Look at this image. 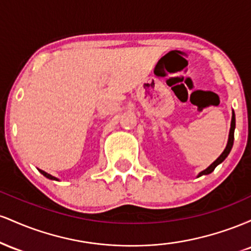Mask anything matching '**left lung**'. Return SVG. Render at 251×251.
<instances>
[{
	"label": "left lung",
	"instance_id": "8db88e82",
	"mask_svg": "<svg viewBox=\"0 0 251 251\" xmlns=\"http://www.w3.org/2000/svg\"><path fill=\"white\" fill-rule=\"evenodd\" d=\"M235 126H236V120H235V113L234 111H232V117H231V126H230V132H229V139H227V144L226 146V149H224V151L222 152V154L220 157L217 158V159L215 160L214 163L211 164V165L209 166V168H206L204 171H201L200 175H198V177H201V176L203 175H209L211 174L212 171H214L215 168L217 165H220V164L223 162L224 159L227 157V154L230 153V151H231L232 149V145H234V132H235Z\"/></svg>",
	"mask_w": 251,
	"mask_h": 251
}]
</instances>
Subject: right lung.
Returning <instances> with one entry per match:
<instances>
[{"mask_svg":"<svg viewBox=\"0 0 251 251\" xmlns=\"http://www.w3.org/2000/svg\"><path fill=\"white\" fill-rule=\"evenodd\" d=\"M40 172H41V174L45 176V177H47L48 179H53V180H59L57 179L56 177H54V176H51V175H50V174H47V172H45V171H42V170H39Z\"/></svg>","mask_w":251,"mask_h":251,"instance_id":"1","label":"right lung"}]
</instances>
